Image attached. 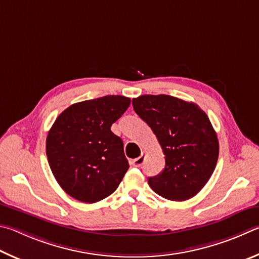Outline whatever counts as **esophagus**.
<instances>
[{"label": "esophagus", "instance_id": "34e87169", "mask_svg": "<svg viewBox=\"0 0 259 259\" xmlns=\"http://www.w3.org/2000/svg\"><path fill=\"white\" fill-rule=\"evenodd\" d=\"M143 162H144V153H142L141 156L138 157V158H135V159H133L132 160V165L134 167H140V166H142Z\"/></svg>", "mask_w": 259, "mask_h": 259}]
</instances>
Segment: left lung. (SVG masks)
I'll return each instance as SVG.
<instances>
[{"label": "left lung", "instance_id": "left-lung-1", "mask_svg": "<svg viewBox=\"0 0 259 259\" xmlns=\"http://www.w3.org/2000/svg\"><path fill=\"white\" fill-rule=\"evenodd\" d=\"M134 111L151 127L165 155V168L148 183L173 201L192 198L205 187L219 159V140L206 112L170 95H141Z\"/></svg>", "mask_w": 259, "mask_h": 259}]
</instances>
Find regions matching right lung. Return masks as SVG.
I'll use <instances>...</instances> for the list:
<instances>
[{
    "label": "right lung",
    "mask_w": 259,
    "mask_h": 259,
    "mask_svg": "<svg viewBox=\"0 0 259 259\" xmlns=\"http://www.w3.org/2000/svg\"><path fill=\"white\" fill-rule=\"evenodd\" d=\"M121 95L86 100L58 116L47 138L50 168L63 191L93 203L116 191L128 169L121 139L110 127L130 107Z\"/></svg>",
    "instance_id": "obj_1"
}]
</instances>
